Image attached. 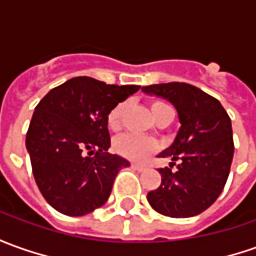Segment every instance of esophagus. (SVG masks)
Returning a JSON list of instances; mask_svg holds the SVG:
<instances>
[{"mask_svg": "<svg viewBox=\"0 0 256 256\" xmlns=\"http://www.w3.org/2000/svg\"><path fill=\"white\" fill-rule=\"evenodd\" d=\"M132 168H134V170H137V171H144L147 166L142 164H137V162H132Z\"/></svg>", "mask_w": 256, "mask_h": 256, "instance_id": "esophagus-1", "label": "esophagus"}]
</instances>
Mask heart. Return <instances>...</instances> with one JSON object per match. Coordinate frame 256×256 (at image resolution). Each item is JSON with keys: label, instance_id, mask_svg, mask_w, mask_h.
I'll use <instances>...</instances> for the list:
<instances>
[{"label": "heart", "instance_id": "b5f03b06", "mask_svg": "<svg viewBox=\"0 0 256 256\" xmlns=\"http://www.w3.org/2000/svg\"><path fill=\"white\" fill-rule=\"evenodd\" d=\"M168 108L166 104L161 100H154L151 104V114L156 118L162 109ZM126 112V104L120 102L116 106H114L106 118V124L110 132H119L123 126V116ZM160 148V144L151 138H144L136 134H124L119 137L114 142V150L118 151L120 156L133 160V161H142L144 158L151 156L152 152Z\"/></svg>", "mask_w": 256, "mask_h": 256}]
</instances>
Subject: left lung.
Returning <instances> with one entry per match:
<instances>
[{"mask_svg":"<svg viewBox=\"0 0 256 256\" xmlns=\"http://www.w3.org/2000/svg\"><path fill=\"white\" fill-rule=\"evenodd\" d=\"M147 94L168 99L180 122L178 136L161 157V185L147 194L151 208L175 218L200 214L210 208L227 182L234 154L231 119L222 104L186 82L146 85ZM178 164H176V162ZM174 164L176 170H172Z\"/></svg>","mask_w":256,"mask_h":256,"instance_id":"left-lung-1","label":"left lung"}]
</instances>
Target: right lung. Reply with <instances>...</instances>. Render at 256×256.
Listing matches in <instances>:
<instances>
[{"label":"right lung","instance_id":"obj_1","mask_svg":"<svg viewBox=\"0 0 256 256\" xmlns=\"http://www.w3.org/2000/svg\"><path fill=\"white\" fill-rule=\"evenodd\" d=\"M140 85H109L76 77L48 92L34 108L26 133L36 185L66 216H84L105 204L119 170L128 161L108 152L109 110Z\"/></svg>","mask_w":256,"mask_h":256}]
</instances>
